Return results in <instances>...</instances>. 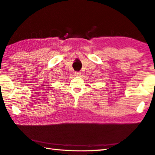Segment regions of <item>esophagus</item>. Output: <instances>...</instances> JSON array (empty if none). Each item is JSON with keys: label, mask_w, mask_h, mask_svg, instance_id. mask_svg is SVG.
<instances>
[{"label": "esophagus", "mask_w": 155, "mask_h": 155, "mask_svg": "<svg viewBox=\"0 0 155 155\" xmlns=\"http://www.w3.org/2000/svg\"><path fill=\"white\" fill-rule=\"evenodd\" d=\"M74 74L75 76H80L81 75V72H75Z\"/></svg>", "instance_id": "esophagus-1"}]
</instances>
